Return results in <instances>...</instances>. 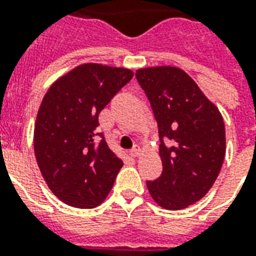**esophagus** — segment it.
<instances>
[{
    "label": "esophagus",
    "instance_id": "obj_1",
    "mask_svg": "<svg viewBox=\"0 0 256 256\" xmlns=\"http://www.w3.org/2000/svg\"><path fill=\"white\" fill-rule=\"evenodd\" d=\"M130 155L133 156V158H137V156L141 155V150H140V146H134L133 150H130Z\"/></svg>",
    "mask_w": 256,
    "mask_h": 256
}]
</instances>
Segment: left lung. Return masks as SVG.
Listing matches in <instances>:
<instances>
[{
    "mask_svg": "<svg viewBox=\"0 0 256 256\" xmlns=\"http://www.w3.org/2000/svg\"><path fill=\"white\" fill-rule=\"evenodd\" d=\"M140 86L152 106L163 172L148 181L150 196L166 210H182L206 196L225 159L224 118L181 68H140Z\"/></svg>",
    "mask_w": 256,
    "mask_h": 256,
    "instance_id": "left-lung-1",
    "label": "left lung"
}]
</instances>
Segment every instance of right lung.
Listing matches in <instances>:
<instances>
[{"mask_svg":"<svg viewBox=\"0 0 256 256\" xmlns=\"http://www.w3.org/2000/svg\"><path fill=\"white\" fill-rule=\"evenodd\" d=\"M133 75L128 68L84 63L56 79L44 96L34 152L45 182L63 203L93 208L108 196L123 162L104 138L96 144V128L98 114Z\"/></svg>","mask_w":256,"mask_h":256,"instance_id":"1","label":"right lung"}]
</instances>
